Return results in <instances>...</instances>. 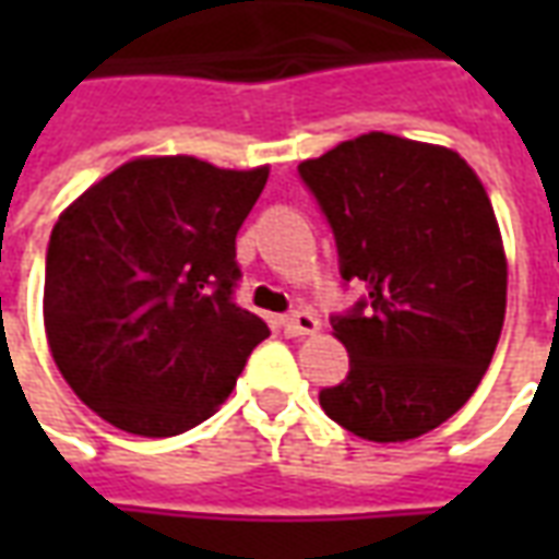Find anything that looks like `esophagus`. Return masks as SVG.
<instances>
[{"instance_id": "esophagus-1", "label": "esophagus", "mask_w": 559, "mask_h": 559, "mask_svg": "<svg viewBox=\"0 0 559 559\" xmlns=\"http://www.w3.org/2000/svg\"><path fill=\"white\" fill-rule=\"evenodd\" d=\"M281 326H284L287 335L296 338V335H314L317 329H320V320L311 311H296V314L281 317Z\"/></svg>"}]
</instances>
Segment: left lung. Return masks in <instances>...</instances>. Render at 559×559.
<instances>
[{
    "label": "left lung",
    "instance_id": "left-lung-1",
    "mask_svg": "<svg viewBox=\"0 0 559 559\" xmlns=\"http://www.w3.org/2000/svg\"><path fill=\"white\" fill-rule=\"evenodd\" d=\"M299 173L335 230L341 278L365 281L371 305L332 320L350 374L320 407L374 443L433 431L476 392L503 329L509 266L485 185L455 148L383 131Z\"/></svg>",
    "mask_w": 559,
    "mask_h": 559
}]
</instances>
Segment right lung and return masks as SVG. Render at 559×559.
Instances as JSON below:
<instances>
[{
	"instance_id": "right-lung-1",
	"label": "right lung",
	"mask_w": 559,
	"mask_h": 559,
	"mask_svg": "<svg viewBox=\"0 0 559 559\" xmlns=\"http://www.w3.org/2000/svg\"><path fill=\"white\" fill-rule=\"evenodd\" d=\"M269 167L140 155L90 185L50 233L44 332L104 421L176 437L227 401L269 326L233 302L236 233Z\"/></svg>"
}]
</instances>
